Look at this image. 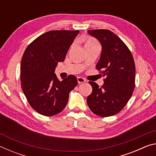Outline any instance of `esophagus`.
I'll list each match as a JSON object with an SVG mask.
<instances>
[{"label": "esophagus", "instance_id": "esophagus-1", "mask_svg": "<svg viewBox=\"0 0 156 156\" xmlns=\"http://www.w3.org/2000/svg\"><path fill=\"white\" fill-rule=\"evenodd\" d=\"M77 80H78V83L79 84L85 83V82H86L85 79L83 78H82V77H78V78H77Z\"/></svg>", "mask_w": 156, "mask_h": 156}]
</instances>
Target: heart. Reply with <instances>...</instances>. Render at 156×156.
I'll return each mask as SVG.
<instances>
[{"mask_svg": "<svg viewBox=\"0 0 156 156\" xmlns=\"http://www.w3.org/2000/svg\"><path fill=\"white\" fill-rule=\"evenodd\" d=\"M97 43V42L94 40V39H92V38H89L88 39L87 41H86L85 44H96ZM84 44V45H85Z\"/></svg>", "mask_w": 156, "mask_h": 156, "instance_id": "b5f03b06", "label": "heart"}]
</instances>
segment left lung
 Wrapping results in <instances>:
<instances>
[{
    "label": "left lung",
    "mask_w": 156,
    "mask_h": 156,
    "mask_svg": "<svg viewBox=\"0 0 156 156\" xmlns=\"http://www.w3.org/2000/svg\"><path fill=\"white\" fill-rule=\"evenodd\" d=\"M87 32L101 44L102 52L96 69L106 78L101 87L94 82H89L92 92L87 102L96 115L112 116L123 109L133 94L135 62L127 46L112 31L95 30Z\"/></svg>",
    "instance_id": "left-lung-1"
}]
</instances>
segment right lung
<instances>
[{"mask_svg":"<svg viewBox=\"0 0 156 156\" xmlns=\"http://www.w3.org/2000/svg\"><path fill=\"white\" fill-rule=\"evenodd\" d=\"M78 30H54L42 34L29 44L21 61L20 80L31 107L45 116L65 109L69 92L77 85L75 76L59 80L54 73L58 63L65 60Z\"/></svg>","mask_w":156,"mask_h":156,"instance_id":"add662e5","label":"right lung"}]
</instances>
